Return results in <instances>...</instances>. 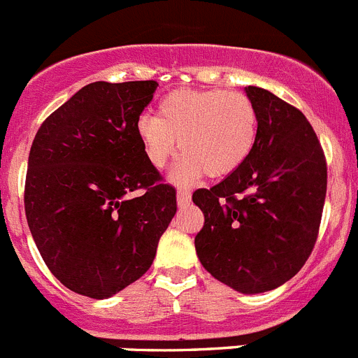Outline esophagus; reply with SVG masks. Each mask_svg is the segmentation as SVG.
Instances as JSON below:
<instances>
[{"label":"esophagus","mask_w":358,"mask_h":358,"mask_svg":"<svg viewBox=\"0 0 358 358\" xmlns=\"http://www.w3.org/2000/svg\"><path fill=\"white\" fill-rule=\"evenodd\" d=\"M176 201H178V207H187L191 203V192L187 191V189H180L176 192Z\"/></svg>","instance_id":"1"}]
</instances>
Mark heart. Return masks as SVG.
I'll return each mask as SVG.
<instances>
[{
	"instance_id": "obj_1",
	"label": "heart",
	"mask_w": 358,
	"mask_h": 358,
	"mask_svg": "<svg viewBox=\"0 0 358 358\" xmlns=\"http://www.w3.org/2000/svg\"><path fill=\"white\" fill-rule=\"evenodd\" d=\"M135 131L151 167L162 169L183 151L171 178L189 183L208 175L223 178L251 155L259 137V112L243 92L178 89L164 96L157 115L143 114Z\"/></svg>"
}]
</instances>
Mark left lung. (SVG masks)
<instances>
[{
  "label": "left lung",
  "mask_w": 358,
  "mask_h": 358,
  "mask_svg": "<svg viewBox=\"0 0 358 358\" xmlns=\"http://www.w3.org/2000/svg\"><path fill=\"white\" fill-rule=\"evenodd\" d=\"M244 91L259 112L257 144L237 171L192 194L205 215L194 246L215 280L259 294L291 280L310 257L327 196V160L298 108L260 87Z\"/></svg>",
  "instance_id": "1"
}]
</instances>
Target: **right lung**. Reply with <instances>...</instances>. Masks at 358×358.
Masks as SVG:
<instances>
[{"label": "right lung", "instance_id": "1", "mask_svg": "<svg viewBox=\"0 0 358 358\" xmlns=\"http://www.w3.org/2000/svg\"><path fill=\"white\" fill-rule=\"evenodd\" d=\"M157 87L153 80L89 83L41 124L31 144L28 227L55 278L82 296L110 298L139 280L176 214L175 187L160 182L135 131Z\"/></svg>", "mask_w": 358, "mask_h": 358}]
</instances>
